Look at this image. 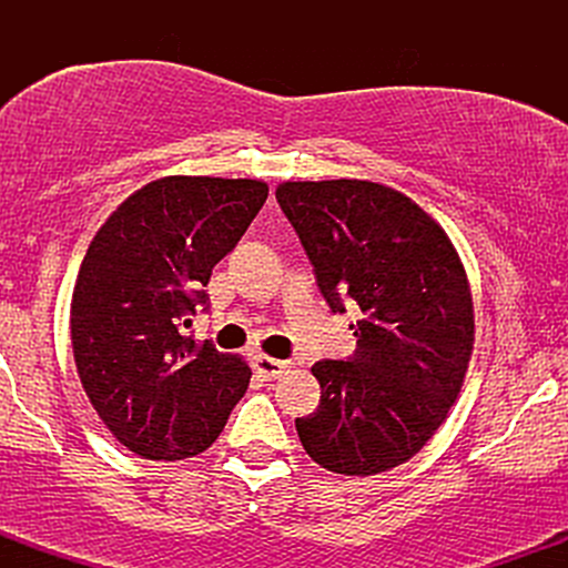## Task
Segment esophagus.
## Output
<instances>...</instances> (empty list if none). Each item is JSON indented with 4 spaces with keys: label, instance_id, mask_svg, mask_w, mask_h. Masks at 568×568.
<instances>
[{
    "label": "esophagus",
    "instance_id": "obj_1",
    "mask_svg": "<svg viewBox=\"0 0 568 568\" xmlns=\"http://www.w3.org/2000/svg\"><path fill=\"white\" fill-rule=\"evenodd\" d=\"M253 368H256V374L264 376V379H280V376L288 371V363L275 361V357H266V355H256L253 357Z\"/></svg>",
    "mask_w": 568,
    "mask_h": 568
}]
</instances>
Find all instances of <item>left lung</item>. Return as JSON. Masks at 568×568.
<instances>
[{
    "instance_id": "obj_1",
    "label": "left lung",
    "mask_w": 568,
    "mask_h": 568,
    "mask_svg": "<svg viewBox=\"0 0 568 568\" xmlns=\"http://www.w3.org/2000/svg\"><path fill=\"white\" fill-rule=\"evenodd\" d=\"M277 202L334 312L357 304L352 361L312 366L321 406L296 419L304 452L338 475H379L438 433L475 344L473 291L443 226L393 186L283 181Z\"/></svg>"
}]
</instances>
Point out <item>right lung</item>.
<instances>
[{"label":"right lung","instance_id":"add662e5","mask_svg":"<svg viewBox=\"0 0 568 568\" xmlns=\"http://www.w3.org/2000/svg\"><path fill=\"white\" fill-rule=\"evenodd\" d=\"M258 179L165 175L133 192L90 240L71 293V349L84 395L143 459L213 446L251 382L243 357L194 342L181 321L262 211Z\"/></svg>","mask_w":568,"mask_h":568}]
</instances>
